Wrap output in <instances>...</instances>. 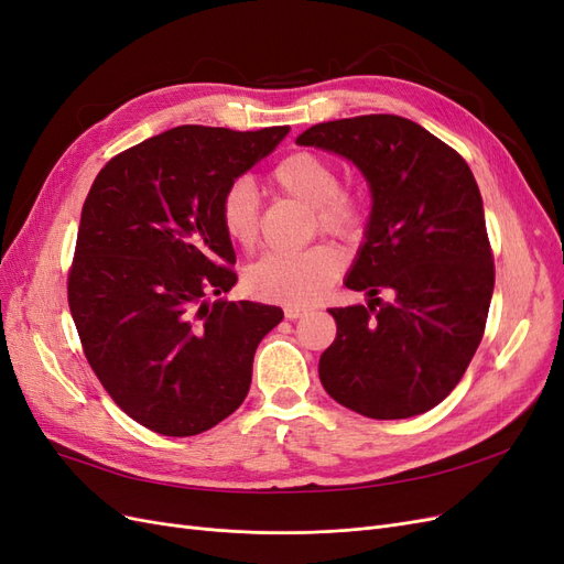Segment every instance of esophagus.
<instances>
[{
    "mask_svg": "<svg viewBox=\"0 0 564 564\" xmlns=\"http://www.w3.org/2000/svg\"><path fill=\"white\" fill-rule=\"evenodd\" d=\"M313 308L311 305H284V315L289 317V319H299V317H303V315H308Z\"/></svg>",
    "mask_w": 564,
    "mask_h": 564,
    "instance_id": "obj_1",
    "label": "esophagus"
}]
</instances>
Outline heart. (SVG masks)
I'll return each mask as SVG.
<instances>
[{
  "instance_id": "obj_1",
  "label": "heart",
  "mask_w": 564,
  "mask_h": 564,
  "mask_svg": "<svg viewBox=\"0 0 564 564\" xmlns=\"http://www.w3.org/2000/svg\"><path fill=\"white\" fill-rule=\"evenodd\" d=\"M272 187L313 207V228L357 240L362 235L367 207L360 193L340 187L338 164L313 150H299L282 158L270 172ZM220 228L245 251L261 242L259 195L249 178L232 181L218 204ZM346 256L329 242H317L299 251H272L256 261L245 275L251 294L284 305H311L327 294L338 280Z\"/></svg>"
}]
</instances>
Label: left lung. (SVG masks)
Wrapping results in <instances>:
<instances>
[{
  "label": "left lung",
  "instance_id": "8db88e82",
  "mask_svg": "<svg viewBox=\"0 0 564 564\" xmlns=\"http://www.w3.org/2000/svg\"><path fill=\"white\" fill-rule=\"evenodd\" d=\"M296 143L348 158L373 199L367 242L346 280L371 301L329 308L336 338L319 357V381L338 404L369 419L429 412L466 373L494 292V256L470 166L398 115L322 122ZM381 291L397 299L381 306Z\"/></svg>",
  "mask_w": 564,
  "mask_h": 564
}]
</instances>
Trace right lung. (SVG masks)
<instances>
[{"label": "right lung", "instance_id": "obj_1", "mask_svg": "<svg viewBox=\"0 0 564 564\" xmlns=\"http://www.w3.org/2000/svg\"><path fill=\"white\" fill-rule=\"evenodd\" d=\"M286 131L169 129L115 155L84 199L67 272L82 348L115 404L160 435L230 416L256 348L282 322L278 305L207 299L237 282L220 197Z\"/></svg>", "mask_w": 564, "mask_h": 564}]
</instances>
